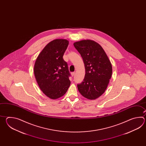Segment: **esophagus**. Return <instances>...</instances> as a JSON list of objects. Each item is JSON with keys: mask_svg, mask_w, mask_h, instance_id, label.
I'll list each match as a JSON object with an SVG mask.
<instances>
[{"mask_svg": "<svg viewBox=\"0 0 146 146\" xmlns=\"http://www.w3.org/2000/svg\"><path fill=\"white\" fill-rule=\"evenodd\" d=\"M71 74H72V77H74V74H75V72H72Z\"/></svg>", "mask_w": 146, "mask_h": 146, "instance_id": "obj_1", "label": "esophagus"}]
</instances>
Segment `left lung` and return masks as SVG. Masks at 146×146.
Wrapping results in <instances>:
<instances>
[{"label": "left lung", "instance_id": "8db88e82", "mask_svg": "<svg viewBox=\"0 0 146 146\" xmlns=\"http://www.w3.org/2000/svg\"><path fill=\"white\" fill-rule=\"evenodd\" d=\"M74 45L80 54L86 70L84 80L77 84L78 91L88 99H96L104 93L109 84L111 62L102 46L94 40H80Z\"/></svg>", "mask_w": 146, "mask_h": 146}]
</instances>
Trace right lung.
<instances>
[{
  "label": "right lung",
  "mask_w": 146,
  "mask_h": 146,
  "mask_svg": "<svg viewBox=\"0 0 146 146\" xmlns=\"http://www.w3.org/2000/svg\"><path fill=\"white\" fill-rule=\"evenodd\" d=\"M66 39H56L47 44L36 59L35 77L43 93L51 99L63 96L70 85V73L63 55L68 46Z\"/></svg>",
  "instance_id": "add662e5"
}]
</instances>
